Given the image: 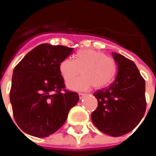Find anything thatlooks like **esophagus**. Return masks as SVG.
<instances>
[{"mask_svg":"<svg viewBox=\"0 0 156 156\" xmlns=\"http://www.w3.org/2000/svg\"><path fill=\"white\" fill-rule=\"evenodd\" d=\"M78 95H79V99H80V100H82V99H83V98L85 96L86 94H84V93H79V94H78Z\"/></svg>","mask_w":156,"mask_h":156,"instance_id":"34e87169","label":"esophagus"}]
</instances>
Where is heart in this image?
I'll use <instances>...</instances> for the list:
<instances>
[{
  "label": "heart",
  "instance_id": "b5f03b06",
  "mask_svg": "<svg viewBox=\"0 0 156 156\" xmlns=\"http://www.w3.org/2000/svg\"><path fill=\"white\" fill-rule=\"evenodd\" d=\"M59 71L68 87L72 90H83L93 86L100 89L111 83L116 73V64L112 57L106 56L101 51L84 48L78 50L73 60L66 58L59 65Z\"/></svg>",
  "mask_w": 156,
  "mask_h": 156
}]
</instances>
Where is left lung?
Wrapping results in <instances>:
<instances>
[{
	"label": "left lung",
	"instance_id": "left-lung-1",
	"mask_svg": "<svg viewBox=\"0 0 156 156\" xmlns=\"http://www.w3.org/2000/svg\"><path fill=\"white\" fill-rule=\"evenodd\" d=\"M112 56L118 72L108 87L94 93L98 107L91 120L100 131L119 137L133 130L145 114V80L133 61L116 52Z\"/></svg>",
	"mask_w": 156,
	"mask_h": 156
}]
</instances>
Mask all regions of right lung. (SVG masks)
I'll use <instances>...</instances> for the list:
<instances>
[{
  "label": "right lung",
  "instance_id": "add662e5",
  "mask_svg": "<svg viewBox=\"0 0 156 156\" xmlns=\"http://www.w3.org/2000/svg\"><path fill=\"white\" fill-rule=\"evenodd\" d=\"M73 50L42 44L15 66L9 98L14 120L26 133L37 138L51 135L78 103V93L66 90L59 71L61 61Z\"/></svg>",
  "mask_w": 156,
  "mask_h": 156
}]
</instances>
